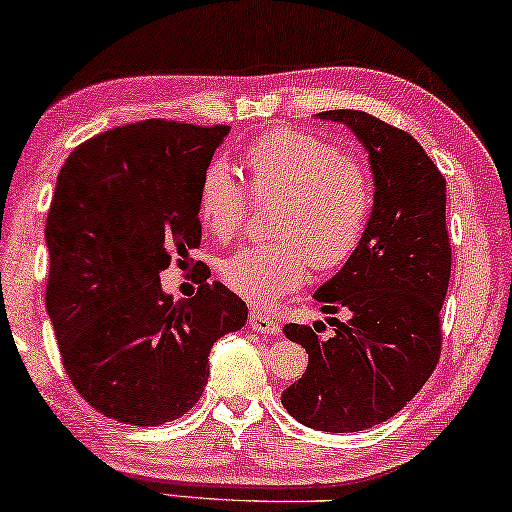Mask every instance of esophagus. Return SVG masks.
Here are the masks:
<instances>
[{
	"instance_id": "34e87169",
	"label": "esophagus",
	"mask_w": 512,
	"mask_h": 512,
	"mask_svg": "<svg viewBox=\"0 0 512 512\" xmlns=\"http://www.w3.org/2000/svg\"><path fill=\"white\" fill-rule=\"evenodd\" d=\"M248 322H250V329L257 331V333H264V335H278L280 333V324L276 322V319L264 315V312H259L255 308L250 310Z\"/></svg>"
}]
</instances>
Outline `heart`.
I'll list each match as a JSON object with an SVG mask.
<instances>
[{
  "label": "heart",
  "instance_id": "heart-1",
  "mask_svg": "<svg viewBox=\"0 0 512 512\" xmlns=\"http://www.w3.org/2000/svg\"><path fill=\"white\" fill-rule=\"evenodd\" d=\"M257 200H278L273 239L225 259L220 278L234 294L271 305L301 285L310 264L333 271L354 255L375 209V179L340 144L289 126L269 128L243 151ZM197 211L218 241H232L248 218V193L223 160L204 170Z\"/></svg>",
  "mask_w": 512,
  "mask_h": 512
}]
</instances>
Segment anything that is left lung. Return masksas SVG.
Here are the masks:
<instances>
[{
	"instance_id": "1",
	"label": "left lung",
	"mask_w": 512,
	"mask_h": 512,
	"mask_svg": "<svg viewBox=\"0 0 512 512\" xmlns=\"http://www.w3.org/2000/svg\"><path fill=\"white\" fill-rule=\"evenodd\" d=\"M370 154L375 209L368 230L340 273L317 289L324 322L287 324L285 335L308 352V370L282 393L296 421L324 432H361L398 414L437 368L441 305L451 280L446 181L402 128L361 110H329Z\"/></svg>"
}]
</instances>
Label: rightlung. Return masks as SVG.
<instances>
[{"instance_id":"add662e5","label":"right lung","mask_w":512,"mask_h":512,"mask_svg":"<svg viewBox=\"0 0 512 512\" xmlns=\"http://www.w3.org/2000/svg\"><path fill=\"white\" fill-rule=\"evenodd\" d=\"M227 131L137 121L89 137L59 172L45 305L75 391L119 423L163 425L193 409L213 342L248 319L220 282L204 276L193 299L172 301L158 276L202 246L197 193Z\"/></svg>"}]
</instances>
